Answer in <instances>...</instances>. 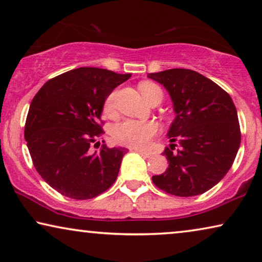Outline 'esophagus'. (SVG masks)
Returning a JSON list of instances; mask_svg holds the SVG:
<instances>
[{"mask_svg": "<svg viewBox=\"0 0 262 262\" xmlns=\"http://www.w3.org/2000/svg\"><path fill=\"white\" fill-rule=\"evenodd\" d=\"M135 151H137L139 155H142V156H144V157H150L151 156V152H149V151H146V150H142V149H134Z\"/></svg>", "mask_w": 262, "mask_h": 262, "instance_id": "esophagus-1", "label": "esophagus"}]
</instances>
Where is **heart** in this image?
I'll use <instances>...</instances> for the list:
<instances>
[{"mask_svg":"<svg viewBox=\"0 0 262 262\" xmlns=\"http://www.w3.org/2000/svg\"><path fill=\"white\" fill-rule=\"evenodd\" d=\"M139 91L145 100L156 94L162 95L161 88L152 82H143L139 84ZM114 100H116V92H112L107 96L105 103H103V112L106 114L113 113ZM156 125L150 121L127 119L120 121L113 127V137L119 144L134 146V148H143L151 141V138L156 134Z\"/></svg>","mask_w":262,"mask_h":262,"instance_id":"obj_1","label":"heart"}]
</instances>
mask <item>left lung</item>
Masks as SVG:
<instances>
[{"mask_svg": "<svg viewBox=\"0 0 262 262\" xmlns=\"http://www.w3.org/2000/svg\"><path fill=\"white\" fill-rule=\"evenodd\" d=\"M169 93L177 116L168 130L170 142L181 148L162 152L169 166L152 182L178 196L202 194L217 185L230 169L241 144L237 111L220 85L189 69L148 74Z\"/></svg>", "mask_w": 262, "mask_h": 262, "instance_id": "obj_1", "label": "left lung"}]
</instances>
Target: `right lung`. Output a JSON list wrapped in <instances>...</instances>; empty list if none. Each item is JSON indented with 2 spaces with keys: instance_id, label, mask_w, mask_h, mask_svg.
<instances>
[{
  "instance_id": "obj_1",
  "label": "right lung",
  "mask_w": 262,
  "mask_h": 262,
  "mask_svg": "<svg viewBox=\"0 0 262 262\" xmlns=\"http://www.w3.org/2000/svg\"><path fill=\"white\" fill-rule=\"evenodd\" d=\"M131 74L77 68L51 78L32 100L25 139L39 175L60 194L92 199L117 180L127 149L100 146L107 96Z\"/></svg>"
}]
</instances>
